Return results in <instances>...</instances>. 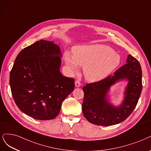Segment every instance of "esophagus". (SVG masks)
<instances>
[{
    "mask_svg": "<svg viewBox=\"0 0 151 151\" xmlns=\"http://www.w3.org/2000/svg\"><path fill=\"white\" fill-rule=\"evenodd\" d=\"M75 86H76V87H80L81 86V82H80L79 81H76L75 82Z\"/></svg>",
    "mask_w": 151,
    "mask_h": 151,
    "instance_id": "obj_1",
    "label": "esophagus"
}]
</instances>
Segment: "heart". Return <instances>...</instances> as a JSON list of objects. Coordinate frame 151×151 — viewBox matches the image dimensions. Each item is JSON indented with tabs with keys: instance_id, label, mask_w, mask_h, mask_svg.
Masks as SVG:
<instances>
[{
	"instance_id": "1",
	"label": "heart",
	"mask_w": 151,
	"mask_h": 151,
	"mask_svg": "<svg viewBox=\"0 0 151 151\" xmlns=\"http://www.w3.org/2000/svg\"><path fill=\"white\" fill-rule=\"evenodd\" d=\"M64 59L72 71L77 72L79 65L84 67L85 79L91 82L106 79L121 62L120 56L110 47L102 44L76 47L73 55L66 52Z\"/></svg>"
}]
</instances>
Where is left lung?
I'll use <instances>...</instances> for the list:
<instances>
[{
    "instance_id": "left-lung-1",
    "label": "left lung",
    "mask_w": 151,
    "mask_h": 151,
    "mask_svg": "<svg viewBox=\"0 0 151 151\" xmlns=\"http://www.w3.org/2000/svg\"><path fill=\"white\" fill-rule=\"evenodd\" d=\"M126 62L113 75L83 87L84 97L82 109L89 122L102 126L115 125L126 120L136 107L142 88L141 67L130 54ZM124 80L128 81L124 100L120 105L115 106L109 102L108 92L111 86Z\"/></svg>"
}]
</instances>
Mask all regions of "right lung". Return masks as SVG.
I'll use <instances>...</instances> for the list:
<instances>
[{"instance_id":"right-lung-1","label":"right lung","mask_w":151,"mask_h":151,"mask_svg":"<svg viewBox=\"0 0 151 151\" xmlns=\"http://www.w3.org/2000/svg\"><path fill=\"white\" fill-rule=\"evenodd\" d=\"M59 45L40 40L24 48L10 73L14 101L22 112L37 120L58 116L65 99L74 89V79L60 72Z\"/></svg>"}]
</instances>
